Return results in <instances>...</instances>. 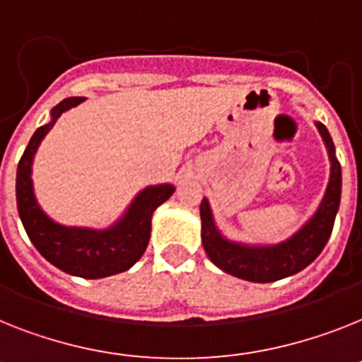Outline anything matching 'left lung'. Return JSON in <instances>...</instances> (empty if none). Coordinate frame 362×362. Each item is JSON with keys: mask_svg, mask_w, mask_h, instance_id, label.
<instances>
[{"mask_svg": "<svg viewBox=\"0 0 362 362\" xmlns=\"http://www.w3.org/2000/svg\"><path fill=\"white\" fill-rule=\"evenodd\" d=\"M317 129L320 130L324 144L327 147V154H329V184H327L326 195L322 199L317 214L313 215L311 221L296 235H293L285 243L276 245V247L250 248L226 241L224 238H221V233L215 228L208 200L202 199L200 202L202 245H204V250L211 263H215L218 269L241 279H248V281L269 284V281H276V279L300 272L317 259L318 254L324 250L331 230H333L337 209L341 204L342 175L341 163L337 162L335 147H333L329 132L322 123H317Z\"/></svg>", "mask_w": 362, "mask_h": 362, "instance_id": "left-lung-1", "label": "left lung"}]
</instances>
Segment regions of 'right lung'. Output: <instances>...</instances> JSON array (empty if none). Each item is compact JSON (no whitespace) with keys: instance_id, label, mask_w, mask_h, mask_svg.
I'll use <instances>...</instances> for the list:
<instances>
[{"instance_id":"1","label":"right lung","mask_w":362,"mask_h":362,"mask_svg":"<svg viewBox=\"0 0 362 362\" xmlns=\"http://www.w3.org/2000/svg\"><path fill=\"white\" fill-rule=\"evenodd\" d=\"M84 97H71L51 110V123L44 124L33 134L25 153L18 163L16 202L18 214L31 243L45 259L57 269L78 276L95 279L119 274L129 270L144 256L151 238V217L154 209L163 204L175 193L169 184L147 187L130 204L129 211L119 223L105 232H93L84 228H66L53 223L36 204L31 182V163L36 148L62 112L81 105Z\"/></svg>"}]
</instances>
